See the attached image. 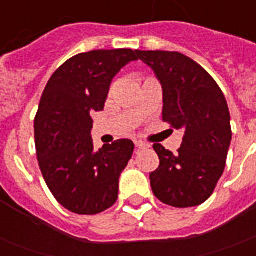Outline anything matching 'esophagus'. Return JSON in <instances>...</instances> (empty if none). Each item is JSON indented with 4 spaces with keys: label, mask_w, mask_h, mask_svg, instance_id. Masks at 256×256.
Returning <instances> with one entry per match:
<instances>
[{
    "label": "esophagus",
    "mask_w": 256,
    "mask_h": 256,
    "mask_svg": "<svg viewBox=\"0 0 256 256\" xmlns=\"http://www.w3.org/2000/svg\"><path fill=\"white\" fill-rule=\"evenodd\" d=\"M136 146L138 150H145V148H150V144H146L144 141H136Z\"/></svg>",
    "instance_id": "34e87169"
}]
</instances>
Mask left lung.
<instances>
[{
  "label": "left lung",
  "mask_w": 256,
  "mask_h": 256,
  "mask_svg": "<svg viewBox=\"0 0 256 256\" xmlns=\"http://www.w3.org/2000/svg\"><path fill=\"white\" fill-rule=\"evenodd\" d=\"M152 68L163 90L164 122L182 128L177 155L155 144L159 167L150 172V186L164 204L186 208L212 194L225 170L230 146V114L222 90L202 66L178 52L137 50Z\"/></svg>",
  "instance_id": "obj_1"
}]
</instances>
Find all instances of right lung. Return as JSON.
Segmentation results:
<instances>
[{
	"label": "right lung",
	"mask_w": 256,
	"mask_h": 256,
	"mask_svg": "<svg viewBox=\"0 0 256 256\" xmlns=\"http://www.w3.org/2000/svg\"><path fill=\"white\" fill-rule=\"evenodd\" d=\"M136 52L79 53L56 70L42 93L34 120L40 168L56 200L75 214H98L116 202L134 144L123 138L96 150L90 114L104 110L112 79L138 60Z\"/></svg>",
	"instance_id": "right-lung-1"
}]
</instances>
